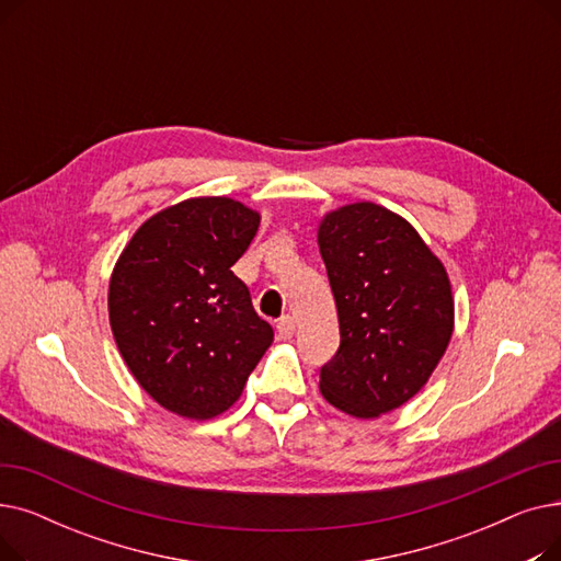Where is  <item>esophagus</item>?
Masks as SVG:
<instances>
[{
  "label": "esophagus",
  "mask_w": 561,
  "mask_h": 561,
  "mask_svg": "<svg viewBox=\"0 0 561 561\" xmlns=\"http://www.w3.org/2000/svg\"><path fill=\"white\" fill-rule=\"evenodd\" d=\"M293 332H296V320H293L290 316H284V318H279L277 320V334H279V339H290L293 336Z\"/></svg>",
  "instance_id": "obj_1"
}]
</instances>
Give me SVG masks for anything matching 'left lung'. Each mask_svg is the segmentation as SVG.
Masks as SVG:
<instances>
[{
    "label": "left lung",
    "instance_id": "8db88e82",
    "mask_svg": "<svg viewBox=\"0 0 561 561\" xmlns=\"http://www.w3.org/2000/svg\"><path fill=\"white\" fill-rule=\"evenodd\" d=\"M318 245L341 330L320 393L355 419L389 414L425 387L450 343L448 273L414 227L373 202L328 214Z\"/></svg>",
    "mask_w": 561,
    "mask_h": 561
}]
</instances>
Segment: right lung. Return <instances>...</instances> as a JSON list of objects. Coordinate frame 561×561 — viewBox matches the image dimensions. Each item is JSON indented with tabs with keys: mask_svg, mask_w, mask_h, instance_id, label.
<instances>
[{
	"mask_svg": "<svg viewBox=\"0 0 561 561\" xmlns=\"http://www.w3.org/2000/svg\"><path fill=\"white\" fill-rule=\"evenodd\" d=\"M259 220L229 197L184 199L142 222L115 263L108 318L117 350L172 414H222L273 343V328L231 271Z\"/></svg>",
	"mask_w": 561,
	"mask_h": 561,
	"instance_id": "obj_1",
	"label": "right lung"
}]
</instances>
